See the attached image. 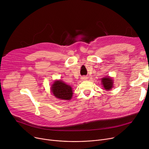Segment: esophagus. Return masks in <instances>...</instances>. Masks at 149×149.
<instances>
[{"instance_id":"obj_1","label":"esophagus","mask_w":149,"mask_h":149,"mask_svg":"<svg viewBox=\"0 0 149 149\" xmlns=\"http://www.w3.org/2000/svg\"><path fill=\"white\" fill-rule=\"evenodd\" d=\"M88 79V78H87V76H82V77H81V80L82 81H86V80H87Z\"/></svg>"}]
</instances>
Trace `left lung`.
<instances>
[{"label":"left lung","instance_id":"left-lung-1","mask_svg":"<svg viewBox=\"0 0 149 149\" xmlns=\"http://www.w3.org/2000/svg\"><path fill=\"white\" fill-rule=\"evenodd\" d=\"M103 87L106 90H110L113 86V80L110 77H105L101 79Z\"/></svg>","mask_w":149,"mask_h":149}]
</instances>
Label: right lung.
<instances>
[{
	"mask_svg": "<svg viewBox=\"0 0 149 149\" xmlns=\"http://www.w3.org/2000/svg\"><path fill=\"white\" fill-rule=\"evenodd\" d=\"M51 91L56 97L62 100H70L73 96L72 87L61 80L54 82L51 87Z\"/></svg>",
	"mask_w": 149,
	"mask_h": 149,
	"instance_id": "obj_1",
	"label": "right lung"
}]
</instances>
